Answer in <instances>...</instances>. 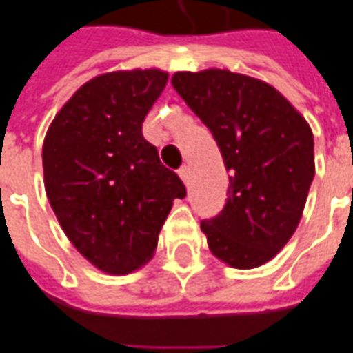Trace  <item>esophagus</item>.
<instances>
[{
	"instance_id": "esophagus-1",
	"label": "esophagus",
	"mask_w": 353,
	"mask_h": 353,
	"mask_svg": "<svg viewBox=\"0 0 353 353\" xmlns=\"http://www.w3.org/2000/svg\"><path fill=\"white\" fill-rule=\"evenodd\" d=\"M177 174H179V177L183 179V183H185V185L189 183V166H181V168H179V172H177Z\"/></svg>"
}]
</instances>
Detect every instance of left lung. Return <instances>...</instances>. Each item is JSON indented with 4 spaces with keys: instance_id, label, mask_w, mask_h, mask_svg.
<instances>
[{
    "instance_id": "obj_1",
    "label": "left lung",
    "mask_w": 353,
    "mask_h": 353,
    "mask_svg": "<svg viewBox=\"0 0 353 353\" xmlns=\"http://www.w3.org/2000/svg\"><path fill=\"white\" fill-rule=\"evenodd\" d=\"M174 90L218 143L229 191L201 223L212 254L236 270L275 258L296 231L315 176L314 134L270 83L219 68L176 72Z\"/></svg>"
}]
</instances>
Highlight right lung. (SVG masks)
<instances>
[{
	"instance_id": "1",
	"label": "right lung",
	"mask_w": 353,
	"mask_h": 353,
	"mask_svg": "<svg viewBox=\"0 0 353 353\" xmlns=\"http://www.w3.org/2000/svg\"><path fill=\"white\" fill-rule=\"evenodd\" d=\"M168 72L101 74L66 101L43 141V183L61 228L83 258L110 275L139 270L183 181L143 137V120Z\"/></svg>"
}]
</instances>
